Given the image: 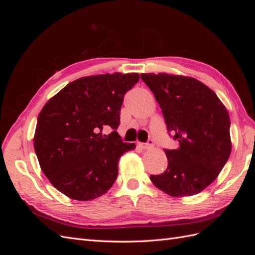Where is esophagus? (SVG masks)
<instances>
[{
	"label": "esophagus",
	"mask_w": 255,
	"mask_h": 255,
	"mask_svg": "<svg viewBox=\"0 0 255 255\" xmlns=\"http://www.w3.org/2000/svg\"><path fill=\"white\" fill-rule=\"evenodd\" d=\"M139 146H140V148H142L143 150L151 149L152 146H153V141H152V140H149L148 143H139Z\"/></svg>",
	"instance_id": "obj_1"
}]
</instances>
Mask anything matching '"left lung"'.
<instances>
[{"mask_svg": "<svg viewBox=\"0 0 255 255\" xmlns=\"http://www.w3.org/2000/svg\"><path fill=\"white\" fill-rule=\"evenodd\" d=\"M155 97L168 132L179 146L165 149L168 167L150 175L157 188L171 197L194 196L213 183L230 157V116L215 92L194 78L141 73Z\"/></svg>", "mask_w": 255, "mask_h": 255, "instance_id": "obj_1", "label": "left lung"}]
</instances>
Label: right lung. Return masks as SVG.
Here are the masks:
<instances>
[{
	"instance_id": "add662e5",
	"label": "right lung",
	"mask_w": 255,
	"mask_h": 255,
	"mask_svg": "<svg viewBox=\"0 0 255 255\" xmlns=\"http://www.w3.org/2000/svg\"><path fill=\"white\" fill-rule=\"evenodd\" d=\"M138 81V73L85 76L42 107L34 148L42 172L61 194L89 201L113 186L121 155L136 148L116 129L126 92ZM105 127L112 128L109 135L103 134Z\"/></svg>"
}]
</instances>
